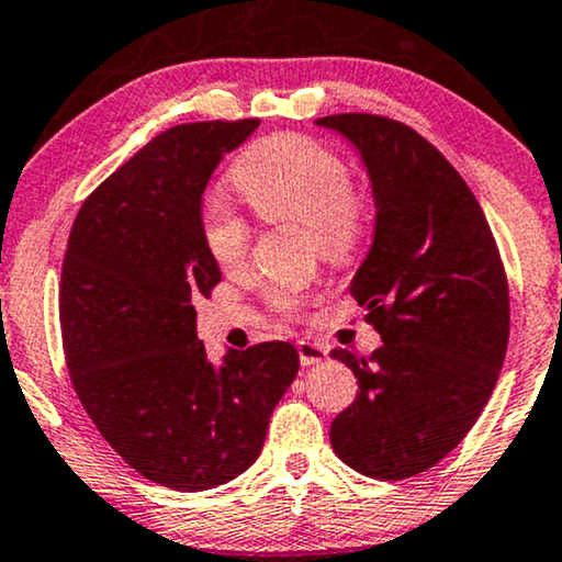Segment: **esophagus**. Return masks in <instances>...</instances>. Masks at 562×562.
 Here are the masks:
<instances>
[{"instance_id":"esophagus-1","label":"esophagus","mask_w":562,"mask_h":562,"mask_svg":"<svg viewBox=\"0 0 562 562\" xmlns=\"http://www.w3.org/2000/svg\"><path fill=\"white\" fill-rule=\"evenodd\" d=\"M297 355H301V364H305V368H311V364H318L324 362V359L328 357V351L324 344L318 341H297Z\"/></svg>"}]
</instances>
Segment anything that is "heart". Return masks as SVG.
<instances>
[{"label":"heart","mask_w":562,"mask_h":562,"mask_svg":"<svg viewBox=\"0 0 562 562\" xmlns=\"http://www.w3.org/2000/svg\"><path fill=\"white\" fill-rule=\"evenodd\" d=\"M234 184L267 223L308 226L313 246L328 261L355 257L368 228V211L351 187V169L334 148L297 133H277L251 146L234 167ZM251 223L234 207L211 200L203 211V241L223 269H238L251 251ZM272 308L297 316L305 297L274 290Z\"/></svg>","instance_id":"heart-1"}]
</instances>
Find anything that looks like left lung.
<instances>
[{"mask_svg":"<svg viewBox=\"0 0 562 562\" xmlns=\"http://www.w3.org/2000/svg\"><path fill=\"white\" fill-rule=\"evenodd\" d=\"M368 167L375 238L351 295L383 339L370 357L334 349L357 398L331 447L357 473L403 481L437 465L481 416L508 344V282L488 221L458 169L398 120H316Z\"/></svg>","mask_w":562,"mask_h":562,"instance_id":"left-lung-1","label":"left lung"}]
</instances>
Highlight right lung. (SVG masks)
<instances>
[{"label": "right lung", "instance_id": "obj_1", "mask_svg": "<svg viewBox=\"0 0 562 562\" xmlns=\"http://www.w3.org/2000/svg\"><path fill=\"white\" fill-rule=\"evenodd\" d=\"M257 125L207 120L159 133L89 194L66 246L58 311L74 391L120 458L175 491L249 470L301 368L288 341L228 349L213 364L194 328V301L221 282L203 241V192Z\"/></svg>", "mask_w": 562, "mask_h": 562}]
</instances>
